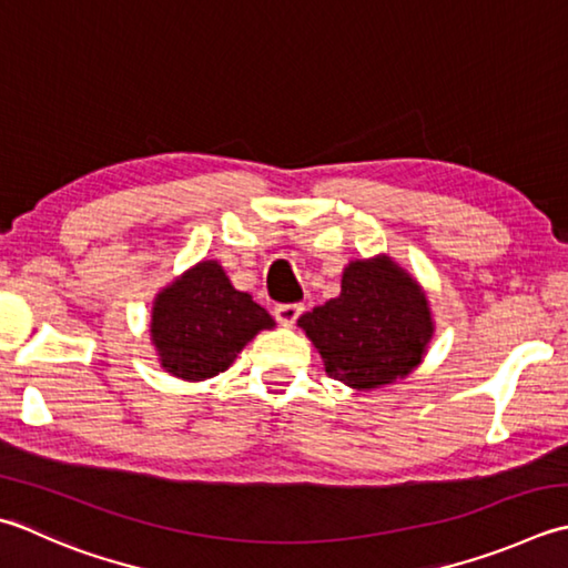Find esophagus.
Returning a JSON list of instances; mask_svg holds the SVG:
<instances>
[{"instance_id": "1", "label": "esophagus", "mask_w": 568, "mask_h": 568, "mask_svg": "<svg viewBox=\"0 0 568 568\" xmlns=\"http://www.w3.org/2000/svg\"><path fill=\"white\" fill-rule=\"evenodd\" d=\"M303 305L300 303H287V305H277L275 307V320L281 322V325H295V320L303 315Z\"/></svg>"}]
</instances>
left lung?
<instances>
[{
    "mask_svg": "<svg viewBox=\"0 0 568 568\" xmlns=\"http://www.w3.org/2000/svg\"><path fill=\"white\" fill-rule=\"evenodd\" d=\"M332 379L354 388L392 384L418 366L433 335L430 310L416 281L388 258L354 261L339 297L297 320Z\"/></svg>",
    "mask_w": 568,
    "mask_h": 568,
    "instance_id": "left-lung-1",
    "label": "left lung"
}]
</instances>
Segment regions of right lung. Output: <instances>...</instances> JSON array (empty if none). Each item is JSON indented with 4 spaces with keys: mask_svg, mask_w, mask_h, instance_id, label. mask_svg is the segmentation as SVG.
<instances>
[{
    "mask_svg": "<svg viewBox=\"0 0 568 568\" xmlns=\"http://www.w3.org/2000/svg\"><path fill=\"white\" fill-rule=\"evenodd\" d=\"M150 327L164 369L202 382L226 372L273 317L236 291L216 261H204L158 295Z\"/></svg>",
    "mask_w": 568,
    "mask_h": 568,
    "instance_id": "add662e5",
    "label": "right lung"
}]
</instances>
